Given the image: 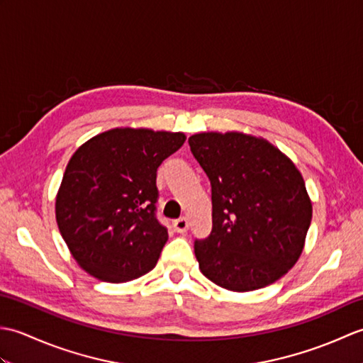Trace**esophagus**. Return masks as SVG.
I'll return each instance as SVG.
<instances>
[{"instance_id": "esophagus-1", "label": "esophagus", "mask_w": 363, "mask_h": 363, "mask_svg": "<svg viewBox=\"0 0 363 363\" xmlns=\"http://www.w3.org/2000/svg\"><path fill=\"white\" fill-rule=\"evenodd\" d=\"M173 228H174L176 233H179V234L187 233V230H189V220L186 217H182L179 220H174L173 221Z\"/></svg>"}]
</instances>
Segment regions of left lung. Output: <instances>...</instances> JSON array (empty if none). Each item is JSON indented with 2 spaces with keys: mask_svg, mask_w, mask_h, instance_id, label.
Segmentation results:
<instances>
[{
  "mask_svg": "<svg viewBox=\"0 0 363 363\" xmlns=\"http://www.w3.org/2000/svg\"><path fill=\"white\" fill-rule=\"evenodd\" d=\"M189 145L212 186V233L195 242L201 273L230 291L281 279L303 252L312 221L303 174L251 134L199 133Z\"/></svg>",
  "mask_w": 363,
  "mask_h": 363,
  "instance_id": "obj_1",
  "label": "left lung"
}]
</instances>
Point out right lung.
I'll return each mask as SVG.
<instances>
[{"instance_id": "right-lung-1", "label": "right lung", "mask_w": 363, "mask_h": 363, "mask_svg": "<svg viewBox=\"0 0 363 363\" xmlns=\"http://www.w3.org/2000/svg\"><path fill=\"white\" fill-rule=\"evenodd\" d=\"M186 134L115 128L74 151L56 195V221L78 265L104 282L156 267L168 240L156 218L157 168Z\"/></svg>"}]
</instances>
